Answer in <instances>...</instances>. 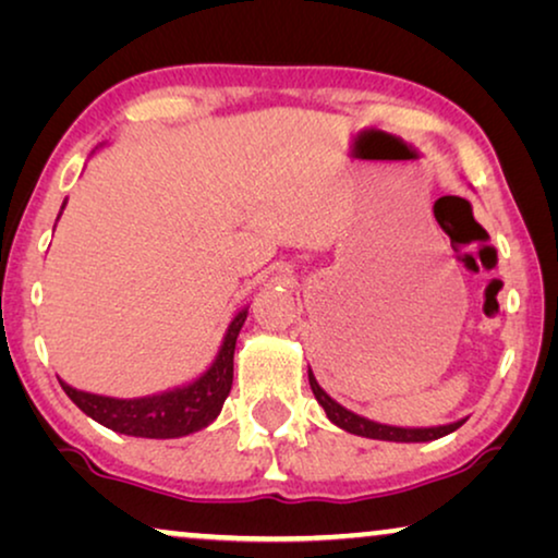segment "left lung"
<instances>
[{
    "label": "left lung",
    "mask_w": 558,
    "mask_h": 558,
    "mask_svg": "<svg viewBox=\"0 0 558 558\" xmlns=\"http://www.w3.org/2000/svg\"><path fill=\"white\" fill-rule=\"evenodd\" d=\"M307 376H310L312 393H315L319 407L325 409L327 418H330L335 426H340V429L357 434V437L380 439V441H434L439 437H447V434H452L454 429H460V426L464 424V418H460V422H452V424H445V426H391V424L371 422V418H365L361 414H355V411L340 407V403L335 401L330 393H325V388L317 384L312 368L307 371Z\"/></svg>",
    "instance_id": "left-lung-1"
}]
</instances>
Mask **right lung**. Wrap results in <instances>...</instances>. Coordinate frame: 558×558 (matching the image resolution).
<instances>
[{
	"label": "right lung",
	"mask_w": 558,
	"mask_h": 558,
	"mask_svg": "<svg viewBox=\"0 0 558 558\" xmlns=\"http://www.w3.org/2000/svg\"><path fill=\"white\" fill-rule=\"evenodd\" d=\"M63 208H60V213H63ZM246 315L248 307L235 312L223 335V342H220L218 355L190 384L167 388V391L151 396H140V399H113V396L78 391V388L68 386L65 380H58L68 399L106 429L142 439L187 437V434L201 432L216 422L220 409H223V401L231 393L235 340H239L241 327L246 323Z\"/></svg>",
	"instance_id": "add662e5"
}]
</instances>
